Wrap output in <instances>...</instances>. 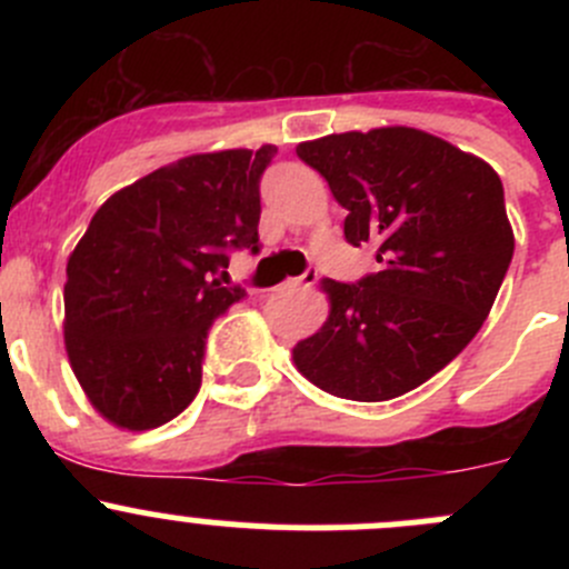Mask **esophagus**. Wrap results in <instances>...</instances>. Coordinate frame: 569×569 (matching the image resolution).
Returning a JSON list of instances; mask_svg holds the SVG:
<instances>
[{"label": "esophagus", "instance_id": "esophagus-1", "mask_svg": "<svg viewBox=\"0 0 569 569\" xmlns=\"http://www.w3.org/2000/svg\"><path fill=\"white\" fill-rule=\"evenodd\" d=\"M319 280V272L317 269H308L306 274H300V278H289V280H283V289H289V291H297V289H311L313 283H317Z\"/></svg>", "mask_w": 569, "mask_h": 569}]
</instances>
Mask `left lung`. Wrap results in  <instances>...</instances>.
<instances>
[{
    "label": "left lung",
    "instance_id": "obj_1",
    "mask_svg": "<svg viewBox=\"0 0 569 569\" xmlns=\"http://www.w3.org/2000/svg\"><path fill=\"white\" fill-rule=\"evenodd\" d=\"M297 157L347 209V242L377 244L380 272L321 280L330 313L291 360L341 399L412 391L468 347L501 289L515 252L501 178L410 126L327 134L300 142Z\"/></svg>",
    "mask_w": 569,
    "mask_h": 569
}]
</instances>
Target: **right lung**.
Here are the masks:
<instances>
[{
	"label": "right lung",
	"instance_id": "1",
	"mask_svg": "<svg viewBox=\"0 0 569 569\" xmlns=\"http://www.w3.org/2000/svg\"><path fill=\"white\" fill-rule=\"evenodd\" d=\"M274 153L231 148L164 164L118 189L68 256V360L118 429L162 427L198 393L211 321L248 295L214 274L231 250L258 252V181Z\"/></svg>",
	"mask_w": 569,
	"mask_h": 569
}]
</instances>
